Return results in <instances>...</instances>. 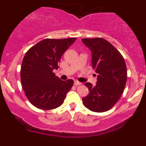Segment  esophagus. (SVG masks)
<instances>
[{
	"label": "esophagus",
	"instance_id": "34e87169",
	"mask_svg": "<svg viewBox=\"0 0 146 146\" xmlns=\"http://www.w3.org/2000/svg\"><path fill=\"white\" fill-rule=\"evenodd\" d=\"M74 85L75 86H80V85H82V83H81V82H78V81H75Z\"/></svg>",
	"mask_w": 146,
	"mask_h": 146
}]
</instances>
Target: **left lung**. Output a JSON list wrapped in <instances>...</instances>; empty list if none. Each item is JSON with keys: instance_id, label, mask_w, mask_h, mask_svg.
<instances>
[{"instance_id": "1", "label": "left lung", "mask_w": 146, "mask_h": 146, "mask_svg": "<svg viewBox=\"0 0 146 146\" xmlns=\"http://www.w3.org/2000/svg\"><path fill=\"white\" fill-rule=\"evenodd\" d=\"M82 41L92 52V66L97 73L96 86L85 84L89 94L82 102L92 111H107L124 92L127 80L125 61L120 52L104 38H82Z\"/></svg>"}]
</instances>
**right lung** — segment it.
Masks as SVG:
<instances>
[{"mask_svg":"<svg viewBox=\"0 0 146 146\" xmlns=\"http://www.w3.org/2000/svg\"><path fill=\"white\" fill-rule=\"evenodd\" d=\"M77 38H45L30 48L21 66V83L26 97L43 110L58 108L73 85V80H61L53 71L65 51Z\"/></svg>","mask_w":146,"mask_h":146,"instance_id":"add662e5","label":"right lung"}]
</instances>
